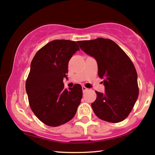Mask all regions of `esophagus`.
<instances>
[{"label":"esophagus","instance_id":"esophagus-1","mask_svg":"<svg viewBox=\"0 0 155 155\" xmlns=\"http://www.w3.org/2000/svg\"><path fill=\"white\" fill-rule=\"evenodd\" d=\"M87 87H84L83 86L82 87V91H83V93H84V92H86V91H87Z\"/></svg>","mask_w":155,"mask_h":155}]
</instances>
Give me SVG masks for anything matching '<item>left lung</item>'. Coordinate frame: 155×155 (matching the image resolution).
I'll list each match as a JSON object with an SVG mask.
<instances>
[{
  "label": "left lung",
  "instance_id": "8db88e82",
  "mask_svg": "<svg viewBox=\"0 0 155 155\" xmlns=\"http://www.w3.org/2000/svg\"><path fill=\"white\" fill-rule=\"evenodd\" d=\"M79 47L98 64V74L103 79L104 93L96 92L91 104L101 120L118 123L127 118L138 97L137 75L130 57L113 40L97 38L78 41Z\"/></svg>",
  "mask_w": 155,
  "mask_h": 155
}]
</instances>
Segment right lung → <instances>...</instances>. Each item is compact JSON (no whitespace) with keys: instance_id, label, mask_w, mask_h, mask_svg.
Listing matches in <instances>:
<instances>
[{"instance_id":"right-lung-1","label":"right lung","mask_w":155,"mask_h":155,"mask_svg":"<svg viewBox=\"0 0 155 155\" xmlns=\"http://www.w3.org/2000/svg\"><path fill=\"white\" fill-rule=\"evenodd\" d=\"M79 47L75 41L56 40L35 54L25 82L30 107L42 123L58 127L74 117L82 98V88L76 84L64 87L68 62Z\"/></svg>"}]
</instances>
